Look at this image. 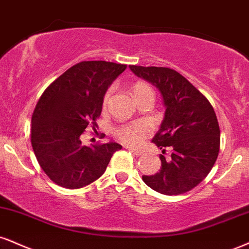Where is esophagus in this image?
Here are the masks:
<instances>
[{
	"mask_svg": "<svg viewBox=\"0 0 249 249\" xmlns=\"http://www.w3.org/2000/svg\"><path fill=\"white\" fill-rule=\"evenodd\" d=\"M127 149L130 152H132V153L136 155V157H140V155H142V151H139V149H137V148H133V147H127Z\"/></svg>",
	"mask_w": 249,
	"mask_h": 249,
	"instance_id": "obj_1",
	"label": "esophagus"
}]
</instances>
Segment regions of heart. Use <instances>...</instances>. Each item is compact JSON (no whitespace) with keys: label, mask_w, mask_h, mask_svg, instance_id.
I'll list each match as a JSON object with an SVG mask.
<instances>
[{"label":"heart","mask_w":249,"mask_h":249,"mask_svg":"<svg viewBox=\"0 0 249 249\" xmlns=\"http://www.w3.org/2000/svg\"><path fill=\"white\" fill-rule=\"evenodd\" d=\"M152 90L149 87L146 85L145 82H136L133 85L132 91L134 98H138L145 92ZM110 97V90L107 91L104 95V104L109 101ZM149 133V127L143 123H138V124L133 125H125V126H121L116 130V134L122 142L131 143V145H138L142 140L143 137H146Z\"/></svg>","instance_id":"obj_1"}]
</instances>
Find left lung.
Segmentation results:
<instances>
[{"instance_id":"left-lung-1","label":"left lung","mask_w":249,"mask_h":249,"mask_svg":"<svg viewBox=\"0 0 249 249\" xmlns=\"http://www.w3.org/2000/svg\"><path fill=\"white\" fill-rule=\"evenodd\" d=\"M130 70L162 96L166 111L152 142L163 153L164 147L172 149L168 160L160 157V172L143 175L142 181L163 195L187 193L208 176L219 153L220 130L213 107L176 71L142 66H130Z\"/></svg>"}]
</instances>
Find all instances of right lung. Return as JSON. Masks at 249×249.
<instances>
[{"label": "right lung", "instance_id": "add662e5", "mask_svg": "<svg viewBox=\"0 0 249 249\" xmlns=\"http://www.w3.org/2000/svg\"><path fill=\"white\" fill-rule=\"evenodd\" d=\"M126 65L82 61L60 75L41 97L31 119V143L39 164L60 187L79 189L106 172L119 143L83 146L88 125L97 126L103 98Z\"/></svg>", "mask_w": 249, "mask_h": 249}]
</instances>
